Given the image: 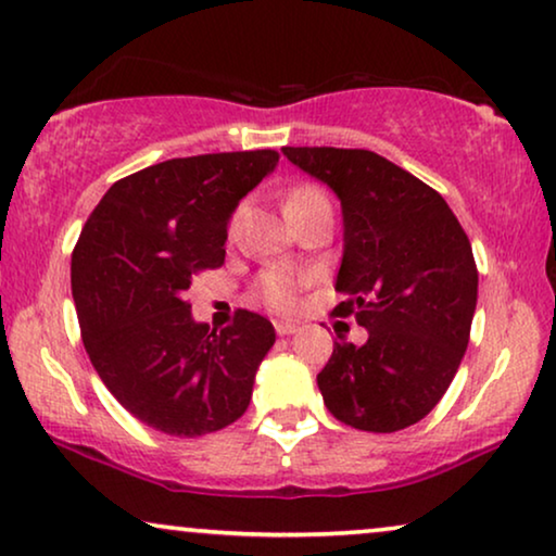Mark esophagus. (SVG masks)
I'll return each mask as SVG.
<instances>
[{
  "mask_svg": "<svg viewBox=\"0 0 556 556\" xmlns=\"http://www.w3.org/2000/svg\"><path fill=\"white\" fill-rule=\"evenodd\" d=\"M300 325L294 320H274V330L279 332V336H292V332H298Z\"/></svg>",
  "mask_w": 556,
  "mask_h": 556,
  "instance_id": "34e87169",
  "label": "esophagus"
}]
</instances>
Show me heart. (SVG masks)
<instances>
[{
  "instance_id": "heart-1",
  "label": "heart",
  "mask_w": 556,
  "mask_h": 556,
  "mask_svg": "<svg viewBox=\"0 0 556 556\" xmlns=\"http://www.w3.org/2000/svg\"><path fill=\"white\" fill-rule=\"evenodd\" d=\"M315 201H328V198H325V192L320 188H315V185H302V188L292 192L290 201H287V213L298 211L302 205H309ZM239 216L241 211H236L231 216V231L236 228V224H239ZM302 282H305V277L298 271L287 269V266H269V269L258 274V282H256L258 298H262L264 305L277 309V313H287V309L298 305Z\"/></svg>"
}]
</instances>
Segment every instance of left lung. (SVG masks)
I'll return each instance as SVG.
<instances>
[{
    "mask_svg": "<svg viewBox=\"0 0 556 556\" xmlns=\"http://www.w3.org/2000/svg\"><path fill=\"white\" fill-rule=\"evenodd\" d=\"M287 160L330 185L343 205L338 315L368 330L336 343L317 374L343 425L396 432L417 425L453 383L470 340L478 266L445 198L368 150L285 147Z\"/></svg>",
    "mask_w": 556,
    "mask_h": 556,
    "instance_id": "left-lung-1",
    "label": "left lung"
}]
</instances>
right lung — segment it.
<instances>
[{"instance_id":"add662e5","label":"right lung","mask_w":556,"mask_h":556,"mask_svg":"<svg viewBox=\"0 0 556 556\" xmlns=\"http://www.w3.org/2000/svg\"><path fill=\"white\" fill-rule=\"evenodd\" d=\"M279 152L177 157L122 177L88 216L71 258L86 353L116 402L147 427L201 438L241 417L274 345L266 317L236 309L211 330L185 292L226 258L228 218Z\"/></svg>"}]
</instances>
